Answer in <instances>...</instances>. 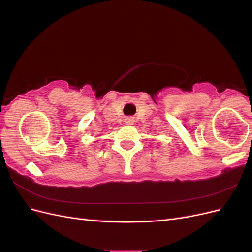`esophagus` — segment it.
<instances>
[{
	"instance_id": "esophagus-1",
	"label": "esophagus",
	"mask_w": 252,
	"mask_h": 252,
	"mask_svg": "<svg viewBox=\"0 0 252 252\" xmlns=\"http://www.w3.org/2000/svg\"><path fill=\"white\" fill-rule=\"evenodd\" d=\"M125 123L127 125H131L133 123V120L131 118H127V119H125Z\"/></svg>"
}]
</instances>
